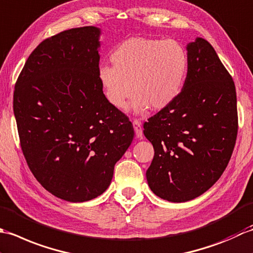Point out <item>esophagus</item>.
I'll return each instance as SVG.
<instances>
[{"mask_svg": "<svg viewBox=\"0 0 253 253\" xmlns=\"http://www.w3.org/2000/svg\"><path fill=\"white\" fill-rule=\"evenodd\" d=\"M133 127L134 132H135V135L137 138H141L143 136V130H142V123L138 120H133Z\"/></svg>", "mask_w": 253, "mask_h": 253, "instance_id": "esophagus-1", "label": "esophagus"}]
</instances>
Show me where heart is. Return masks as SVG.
I'll return each mask as SVG.
<instances>
[{"label": "heart", "instance_id": "obj_1", "mask_svg": "<svg viewBox=\"0 0 253 253\" xmlns=\"http://www.w3.org/2000/svg\"><path fill=\"white\" fill-rule=\"evenodd\" d=\"M111 65H101L98 77L109 104L136 113L166 109L181 94L190 69L187 48L178 40L130 37L110 54Z\"/></svg>", "mask_w": 253, "mask_h": 253}]
</instances>
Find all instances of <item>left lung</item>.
Masks as SVG:
<instances>
[{"mask_svg":"<svg viewBox=\"0 0 253 253\" xmlns=\"http://www.w3.org/2000/svg\"><path fill=\"white\" fill-rule=\"evenodd\" d=\"M190 69L181 94L144 123L154 158L149 188L169 202L200 197L223 174L237 131L236 87L214 48L203 38L187 45Z\"/></svg>","mask_w":253,"mask_h":253,"instance_id":"8db88e82","label":"left lung"}]
</instances>
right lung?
<instances>
[{
    "label": "right lung",
    "instance_id": "obj_1",
    "mask_svg": "<svg viewBox=\"0 0 253 253\" xmlns=\"http://www.w3.org/2000/svg\"><path fill=\"white\" fill-rule=\"evenodd\" d=\"M99 36V28L86 26L44 39L26 61L14 90L30 171L51 194L74 203L106 191L134 136L131 121L102 91Z\"/></svg>",
    "mask_w": 253,
    "mask_h": 253
}]
</instances>
